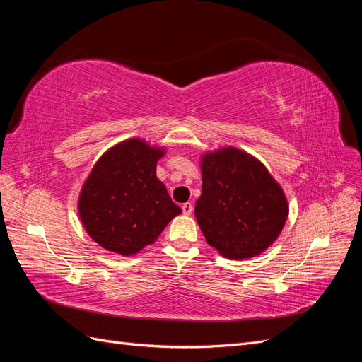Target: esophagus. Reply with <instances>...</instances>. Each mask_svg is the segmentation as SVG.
Instances as JSON below:
<instances>
[{"label": "esophagus", "mask_w": 362, "mask_h": 362, "mask_svg": "<svg viewBox=\"0 0 362 362\" xmlns=\"http://www.w3.org/2000/svg\"><path fill=\"white\" fill-rule=\"evenodd\" d=\"M182 213L185 214V216H190L192 214V211H193V205L190 204V202H185V204H182Z\"/></svg>", "instance_id": "esophagus-1"}]
</instances>
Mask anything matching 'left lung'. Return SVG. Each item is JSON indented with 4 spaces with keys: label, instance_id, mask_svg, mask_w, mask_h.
<instances>
[{
    "label": "left lung",
    "instance_id": "left-lung-1",
    "mask_svg": "<svg viewBox=\"0 0 362 362\" xmlns=\"http://www.w3.org/2000/svg\"><path fill=\"white\" fill-rule=\"evenodd\" d=\"M202 194L194 216L206 243L226 258L261 254L281 234L288 204L262 164L235 148L202 158Z\"/></svg>",
    "mask_w": 362,
    "mask_h": 362
}]
</instances>
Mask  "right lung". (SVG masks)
Segmentation results:
<instances>
[{
  "instance_id": "add662e5",
  "label": "right lung",
  "mask_w": 362,
  "mask_h": 362,
  "mask_svg": "<svg viewBox=\"0 0 362 362\" xmlns=\"http://www.w3.org/2000/svg\"><path fill=\"white\" fill-rule=\"evenodd\" d=\"M163 154L129 139L98 160L78 199L81 222L98 245L125 257L137 254L181 213L156 175Z\"/></svg>"
}]
</instances>
